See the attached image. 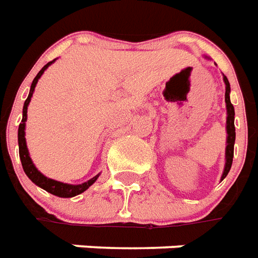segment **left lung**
I'll return each instance as SVG.
<instances>
[{"instance_id": "8db88e82", "label": "left lung", "mask_w": 258, "mask_h": 258, "mask_svg": "<svg viewBox=\"0 0 258 258\" xmlns=\"http://www.w3.org/2000/svg\"><path fill=\"white\" fill-rule=\"evenodd\" d=\"M208 58V57H205ZM223 81L226 84V94H224V102H226V110H227V118H226V131H227V139H226V163H224V170L222 174L220 181H223L227 177L228 171L231 168L232 158H234V144H235V126H234V106L230 100V83L227 77L223 76Z\"/></svg>"}]
</instances>
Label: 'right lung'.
<instances>
[{"label":"right lung","instance_id":"right-lung-1","mask_svg":"<svg viewBox=\"0 0 258 258\" xmlns=\"http://www.w3.org/2000/svg\"><path fill=\"white\" fill-rule=\"evenodd\" d=\"M55 59L50 61L48 63H46L42 69L39 71V73L36 75V77L32 81L30 88V94H28V98L24 102V106H23V119H21V123L19 125V133H17V140H19V155H20L21 166H23V170L31 181L34 182L36 186L42 187L48 193H51L54 196H58V197H63V199H68V197H75V196L80 195L83 191H85L88 187L94 183L100 174H96L94 178H91L84 183H79V185H71V183H63V182L55 181V179H51V178H47L46 175L40 173L38 168L35 167L34 162L30 156V152H28V148H27V141H26V122H27V108H28V104L31 102V98H32V94H34L35 87H36V83L40 79V76L43 75L44 71L47 69L51 63H54Z\"/></svg>","mask_w":258,"mask_h":258}]
</instances>
